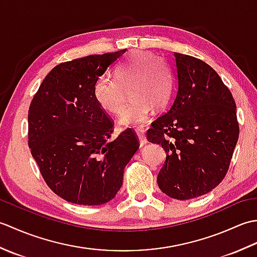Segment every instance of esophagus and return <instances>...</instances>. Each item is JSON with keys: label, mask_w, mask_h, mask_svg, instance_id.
<instances>
[{"label": "esophagus", "mask_w": 257, "mask_h": 257, "mask_svg": "<svg viewBox=\"0 0 257 257\" xmlns=\"http://www.w3.org/2000/svg\"><path fill=\"white\" fill-rule=\"evenodd\" d=\"M136 134H137L138 138H139V144H140V147H144L145 145H147V143H148V140H147V137L145 135V130L144 129H137L136 130Z\"/></svg>", "instance_id": "1"}]
</instances>
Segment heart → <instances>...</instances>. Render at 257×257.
Instances as JSON below:
<instances>
[{
	"mask_svg": "<svg viewBox=\"0 0 257 257\" xmlns=\"http://www.w3.org/2000/svg\"><path fill=\"white\" fill-rule=\"evenodd\" d=\"M173 87L171 68L160 57L149 52H134L116 69V79L101 76L95 81V100L106 111L120 114L129 96L133 101L119 119L125 127H140L155 109L169 102Z\"/></svg>",
	"mask_w": 257,
	"mask_h": 257,
	"instance_id": "obj_1",
	"label": "heart"
}]
</instances>
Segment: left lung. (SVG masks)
<instances>
[{"label":"left lung","instance_id":"8db88e82","mask_svg":"<svg viewBox=\"0 0 257 257\" xmlns=\"http://www.w3.org/2000/svg\"><path fill=\"white\" fill-rule=\"evenodd\" d=\"M178 89L173 103L147 132L167 158L158 174L160 190L177 200L209 193L226 176L239 127L230 89L210 65L174 53Z\"/></svg>","mask_w":257,"mask_h":257}]
</instances>
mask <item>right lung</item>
<instances>
[{
    "mask_svg": "<svg viewBox=\"0 0 257 257\" xmlns=\"http://www.w3.org/2000/svg\"><path fill=\"white\" fill-rule=\"evenodd\" d=\"M127 50L58 64L43 80L29 109V147L54 193L79 205L116 196L123 170L139 148L125 129L114 140L112 119L94 98L95 81Z\"/></svg>",
    "mask_w": 257,
    "mask_h": 257,
    "instance_id": "add662e5",
    "label": "right lung"
}]
</instances>
